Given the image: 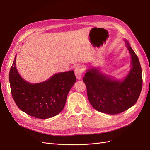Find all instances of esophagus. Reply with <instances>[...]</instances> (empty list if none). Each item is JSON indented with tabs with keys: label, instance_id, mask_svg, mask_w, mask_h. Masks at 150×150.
I'll return each instance as SVG.
<instances>
[{
	"label": "esophagus",
	"instance_id": "esophagus-1",
	"mask_svg": "<svg viewBox=\"0 0 150 150\" xmlns=\"http://www.w3.org/2000/svg\"><path fill=\"white\" fill-rule=\"evenodd\" d=\"M83 72V69L80 66H77L75 69V74L77 79L80 80L82 76V74Z\"/></svg>",
	"mask_w": 150,
	"mask_h": 150
}]
</instances>
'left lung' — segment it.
Instances as JSON below:
<instances>
[{"label":"left lung","mask_w":150,"mask_h":150,"mask_svg":"<svg viewBox=\"0 0 150 150\" xmlns=\"http://www.w3.org/2000/svg\"><path fill=\"white\" fill-rule=\"evenodd\" d=\"M125 42L132 67L123 80L107 76L95 68L87 70L83 77L90 103L99 112L111 115L124 112L135 105L140 96L142 88L140 64L129 42Z\"/></svg>","instance_id":"obj_1"}]
</instances>
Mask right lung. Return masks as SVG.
<instances>
[{
    "instance_id": "obj_1",
    "label": "right lung",
    "mask_w": 150,
    "mask_h": 150,
    "mask_svg": "<svg viewBox=\"0 0 150 150\" xmlns=\"http://www.w3.org/2000/svg\"><path fill=\"white\" fill-rule=\"evenodd\" d=\"M16 58L9 75L11 92L18 107L28 115L45 119L58 114L64 108L67 96L76 81L73 70L54 74L42 83L31 84L20 76Z\"/></svg>"
}]
</instances>
